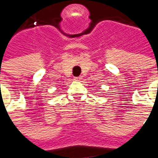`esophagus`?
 <instances>
[{
  "instance_id": "obj_1",
  "label": "esophagus",
  "mask_w": 158,
  "mask_h": 158,
  "mask_svg": "<svg viewBox=\"0 0 158 158\" xmlns=\"http://www.w3.org/2000/svg\"><path fill=\"white\" fill-rule=\"evenodd\" d=\"M81 79H82V77H75V78L73 79V80H74V81H79V80H81Z\"/></svg>"
}]
</instances>
